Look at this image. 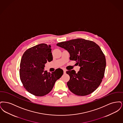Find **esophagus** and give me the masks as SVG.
<instances>
[{
    "instance_id": "1",
    "label": "esophagus",
    "mask_w": 123,
    "mask_h": 123,
    "mask_svg": "<svg viewBox=\"0 0 123 123\" xmlns=\"http://www.w3.org/2000/svg\"><path fill=\"white\" fill-rule=\"evenodd\" d=\"M63 71H64V73H66V70L65 69H63Z\"/></svg>"
}]
</instances>
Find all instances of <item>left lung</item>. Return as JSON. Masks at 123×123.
Returning a JSON list of instances; mask_svg holds the SVG:
<instances>
[{"label": "left lung", "instance_id": "1", "mask_svg": "<svg viewBox=\"0 0 123 123\" xmlns=\"http://www.w3.org/2000/svg\"><path fill=\"white\" fill-rule=\"evenodd\" d=\"M57 46L67 50L70 60L80 66L77 73L74 70L66 72L70 77L67 84L70 91L79 96L93 93L100 84L105 71V56L100 47L82 38L59 42Z\"/></svg>", "mask_w": 123, "mask_h": 123}]
</instances>
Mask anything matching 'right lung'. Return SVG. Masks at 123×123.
<instances>
[{"label": "right lung", "mask_w": 123, "mask_h": 123, "mask_svg": "<svg viewBox=\"0 0 123 123\" xmlns=\"http://www.w3.org/2000/svg\"><path fill=\"white\" fill-rule=\"evenodd\" d=\"M50 45L40 44L27 49L21 60L20 80L24 88L36 96L48 94L63 74V70L60 68L51 73L44 71L45 64L53 60Z\"/></svg>", "instance_id": "1"}]
</instances>
